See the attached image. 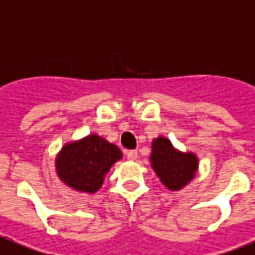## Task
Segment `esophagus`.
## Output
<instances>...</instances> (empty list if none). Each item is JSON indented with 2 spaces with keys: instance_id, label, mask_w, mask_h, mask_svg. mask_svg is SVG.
Segmentation results:
<instances>
[{
  "instance_id": "1",
  "label": "esophagus",
  "mask_w": 255,
  "mask_h": 255,
  "mask_svg": "<svg viewBox=\"0 0 255 255\" xmlns=\"http://www.w3.org/2000/svg\"><path fill=\"white\" fill-rule=\"evenodd\" d=\"M126 156H128L129 160H135L137 159V150H128Z\"/></svg>"
}]
</instances>
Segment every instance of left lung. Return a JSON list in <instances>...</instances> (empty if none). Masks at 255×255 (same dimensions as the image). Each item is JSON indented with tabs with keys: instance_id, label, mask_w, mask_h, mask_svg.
Listing matches in <instances>:
<instances>
[{
	"instance_id": "8db88e82",
	"label": "left lung",
	"mask_w": 255,
	"mask_h": 255,
	"mask_svg": "<svg viewBox=\"0 0 255 255\" xmlns=\"http://www.w3.org/2000/svg\"><path fill=\"white\" fill-rule=\"evenodd\" d=\"M150 166L168 190H181L194 179L198 170V157L193 152H182L167 137L152 141Z\"/></svg>"
}]
</instances>
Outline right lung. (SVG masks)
Masks as SVG:
<instances>
[{"instance_id": "right-lung-1", "label": "right lung", "mask_w": 255, "mask_h": 255, "mask_svg": "<svg viewBox=\"0 0 255 255\" xmlns=\"http://www.w3.org/2000/svg\"><path fill=\"white\" fill-rule=\"evenodd\" d=\"M122 159V152L96 133L66 142L55 157V171L66 186L81 193L99 190L106 174Z\"/></svg>"}]
</instances>
